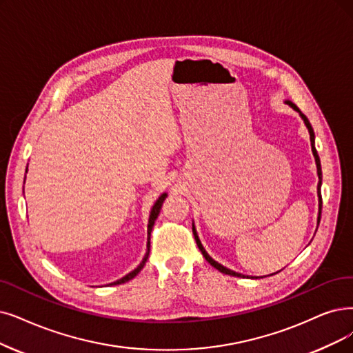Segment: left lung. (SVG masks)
Masks as SVG:
<instances>
[{
  "label": "left lung",
  "mask_w": 353,
  "mask_h": 353,
  "mask_svg": "<svg viewBox=\"0 0 353 353\" xmlns=\"http://www.w3.org/2000/svg\"><path fill=\"white\" fill-rule=\"evenodd\" d=\"M285 104H288L292 110H295L300 114V117L303 119V121H304V124H305V128H307V130H308V133H310V142H312V152H313V157H314V161H316V166H317V175H319V184H317V195H319V216H317V225H319V223H320V216H321V179H323V176H321V163H320V158H319V153H317V150H316V145H314V139H316V136H314V130H313V128H312V124H310V121H308V119L303 114V112L300 111V108L295 105L292 101H290V100H285L284 101ZM192 233H194V237H195V242H196V246H199V249L201 250V253H203V256L205 258V261L211 265V266H214L217 271H220V272H223V274H225V275H230V276H237V278H255V276H249V275H243V274H239V272H234V271H232V270H229V268H225V266H223L221 263H219L217 261H214L213 258H211L208 253H207V250L204 249V246H203V243H201V241H200V237H199V233H196V229H195V225H194V221H192ZM279 272V271H278ZM278 272H274V274H271V275H275V274H278Z\"/></svg>",
  "instance_id": "obj_1"
}]
</instances>
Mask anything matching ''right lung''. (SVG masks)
Listing matches in <instances>:
<instances>
[{
    "label": "right lung",
    "instance_id": "1",
    "mask_svg": "<svg viewBox=\"0 0 353 353\" xmlns=\"http://www.w3.org/2000/svg\"><path fill=\"white\" fill-rule=\"evenodd\" d=\"M26 172H27V169H26ZM26 179V178H24ZM168 196V194L166 192H163V194H161L159 195V199L154 201V204H153V207H152V210H150V214H149V223H148V236H150V232H152V229H153V224H154V220L158 219V216H159V213H161V208H162V204H163V201H165V199ZM146 248H148V250H146V253H145V256H143V259H142V262H140L139 265H137V268H134V270L132 271V272H129L128 275H124L123 278H120V279H117V281H114V283H111L110 285H119V284H124V283H128V281H130V279H133L140 271L143 270V266H145V263H146V261H148V258H149V248H150V242H149V237H148V245H146Z\"/></svg>",
    "mask_w": 353,
    "mask_h": 353
}]
</instances>
